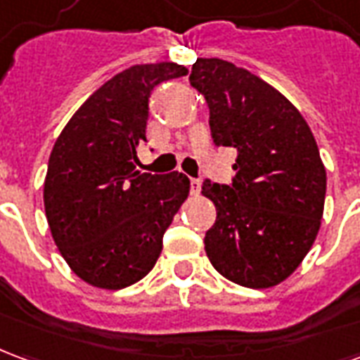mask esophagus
<instances>
[{
	"label": "esophagus",
	"mask_w": 360,
	"mask_h": 360,
	"mask_svg": "<svg viewBox=\"0 0 360 360\" xmlns=\"http://www.w3.org/2000/svg\"><path fill=\"white\" fill-rule=\"evenodd\" d=\"M200 188H202V181L191 179V193H193V195H198V193H200Z\"/></svg>",
	"instance_id": "1"
}]
</instances>
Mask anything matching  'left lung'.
Returning a JSON list of instances; mask_svg holds the SVG:
<instances>
[{
	"instance_id": "8db88e82",
	"label": "left lung",
	"mask_w": 360,
	"mask_h": 360,
	"mask_svg": "<svg viewBox=\"0 0 360 360\" xmlns=\"http://www.w3.org/2000/svg\"><path fill=\"white\" fill-rule=\"evenodd\" d=\"M206 98L216 146L237 150L229 185L206 179L216 204L204 249L212 266L250 289L278 285L312 247L326 169L299 110L268 82L224 59H196L188 77Z\"/></svg>"
}]
</instances>
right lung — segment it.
Here are the masks:
<instances>
[{"label":"right lung","instance_id":"obj_1","mask_svg":"<svg viewBox=\"0 0 360 360\" xmlns=\"http://www.w3.org/2000/svg\"><path fill=\"white\" fill-rule=\"evenodd\" d=\"M187 73L172 61L129 67L82 103L53 144L46 218L61 257L90 285L123 289L144 278L188 196L187 175L136 169L152 90Z\"/></svg>","mask_w":360,"mask_h":360}]
</instances>
